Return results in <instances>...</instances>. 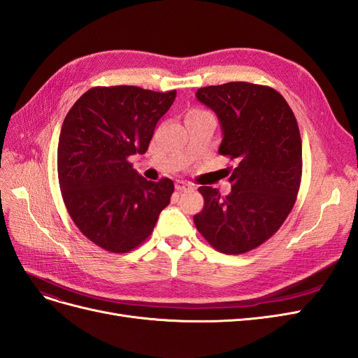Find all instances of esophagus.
<instances>
[{
  "label": "esophagus",
  "instance_id": "1",
  "mask_svg": "<svg viewBox=\"0 0 358 358\" xmlns=\"http://www.w3.org/2000/svg\"><path fill=\"white\" fill-rule=\"evenodd\" d=\"M176 191L178 192H182V191H187V189H191L192 187L189 185V183H187V182H183V180H179V182H176Z\"/></svg>",
  "mask_w": 358,
  "mask_h": 358
}]
</instances>
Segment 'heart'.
<instances>
[{
    "label": "heart",
    "instance_id": "1",
    "mask_svg": "<svg viewBox=\"0 0 358 358\" xmlns=\"http://www.w3.org/2000/svg\"><path fill=\"white\" fill-rule=\"evenodd\" d=\"M197 112H203V110H191L189 113H197Z\"/></svg>",
    "mask_w": 358,
    "mask_h": 358
}]
</instances>
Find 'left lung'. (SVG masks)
<instances>
[{"label":"left lung","instance_id":"left-lung-1","mask_svg":"<svg viewBox=\"0 0 358 358\" xmlns=\"http://www.w3.org/2000/svg\"><path fill=\"white\" fill-rule=\"evenodd\" d=\"M196 95L218 116L220 154L236 167H229V196L199 188L204 206L194 224L216 251L245 254L270 239L294 208L301 180L296 116L284 96L264 85L229 82Z\"/></svg>","mask_w":358,"mask_h":358}]
</instances>
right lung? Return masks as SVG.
<instances>
[{
	"instance_id": "right-lung-1",
	"label": "right lung",
	"mask_w": 358,
	"mask_h": 358,
	"mask_svg": "<svg viewBox=\"0 0 358 358\" xmlns=\"http://www.w3.org/2000/svg\"><path fill=\"white\" fill-rule=\"evenodd\" d=\"M175 99L176 91L95 86L64 119L58 143L62 199L82 234L106 251L124 254L142 245L170 203L173 180H146L128 158L146 152Z\"/></svg>"
}]
</instances>
